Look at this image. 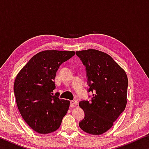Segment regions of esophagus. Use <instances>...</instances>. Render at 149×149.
<instances>
[{"label":"esophagus","instance_id":"esophagus-1","mask_svg":"<svg viewBox=\"0 0 149 149\" xmlns=\"http://www.w3.org/2000/svg\"><path fill=\"white\" fill-rule=\"evenodd\" d=\"M70 103H71L72 105H76L78 104V102L77 100H71V102H70Z\"/></svg>","mask_w":149,"mask_h":149}]
</instances>
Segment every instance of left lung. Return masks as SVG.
<instances>
[{"label":"left lung","mask_w":149,"mask_h":149,"mask_svg":"<svg viewBox=\"0 0 149 149\" xmlns=\"http://www.w3.org/2000/svg\"><path fill=\"white\" fill-rule=\"evenodd\" d=\"M85 66L87 82L92 92L91 101L81 100L79 107L85 117L81 129L92 135H100L110 129L125 110L128 79L125 72L112 57L95 49L75 52Z\"/></svg>","instance_id":"1"}]
</instances>
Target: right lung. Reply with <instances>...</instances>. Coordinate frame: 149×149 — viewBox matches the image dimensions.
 Masks as SVG:
<instances>
[{
  "label": "right lung",
  "mask_w": 149,
  "mask_h": 149,
  "mask_svg": "<svg viewBox=\"0 0 149 149\" xmlns=\"http://www.w3.org/2000/svg\"><path fill=\"white\" fill-rule=\"evenodd\" d=\"M75 54L74 51L45 50L33 56L18 73L14 85L17 108L31 129L41 134L57 130L70 106L60 99L54 79L60 65Z\"/></svg>",
  "instance_id": "obj_1"
}]
</instances>
